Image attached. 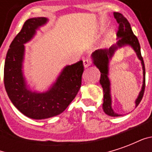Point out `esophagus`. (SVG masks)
I'll use <instances>...</instances> for the list:
<instances>
[{"instance_id":"obj_1","label":"esophagus","mask_w":152,"mask_h":152,"mask_svg":"<svg viewBox=\"0 0 152 152\" xmlns=\"http://www.w3.org/2000/svg\"><path fill=\"white\" fill-rule=\"evenodd\" d=\"M91 63H92V61L90 58H85V59L83 60V66L84 67H88L89 66L91 65Z\"/></svg>"}]
</instances>
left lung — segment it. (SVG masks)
<instances>
[{
    "label": "left lung",
    "mask_w": 152,
    "mask_h": 152,
    "mask_svg": "<svg viewBox=\"0 0 152 152\" xmlns=\"http://www.w3.org/2000/svg\"><path fill=\"white\" fill-rule=\"evenodd\" d=\"M115 18L119 23V30L117 32L118 41L116 44L109 48L108 50H95L92 53L93 63L95 65L101 72L100 76V85L102 86L103 89V103H102V109L106 114L110 116H120L121 115L115 113L113 111L112 107V95H111V82L109 80V63L110 60H112V57L114 56L116 50L121 49L124 46H130L134 52L137 54L138 59L141 61V64L142 66V74H143V80H142V86L141 89L139 94L135 100V107H137L140 103L141 100L143 97L144 89H145V66L141 54V48L137 37L134 34L131 29L130 24L128 22L126 18L123 15L114 12L113 13Z\"/></svg>",
    "instance_id": "1"
}]
</instances>
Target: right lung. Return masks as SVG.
Instances as JSON below:
<instances>
[{
    "mask_svg": "<svg viewBox=\"0 0 152 152\" xmlns=\"http://www.w3.org/2000/svg\"><path fill=\"white\" fill-rule=\"evenodd\" d=\"M45 17L29 18L10 45L4 67V84L11 102L22 114L42 120L62 113L77 94L84 72L82 61L66 66L55 82L45 92L34 91L23 74L25 44L34 37L38 29L47 23Z\"/></svg>",
    "mask_w": 152,
    "mask_h": 152,
    "instance_id": "1",
    "label": "right lung"
}]
</instances>
